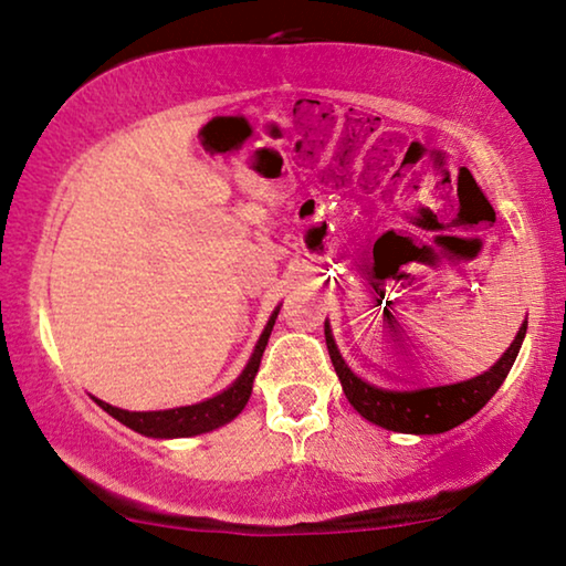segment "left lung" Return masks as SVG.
Returning <instances> with one entry per match:
<instances>
[{
    "mask_svg": "<svg viewBox=\"0 0 566 566\" xmlns=\"http://www.w3.org/2000/svg\"><path fill=\"white\" fill-rule=\"evenodd\" d=\"M526 334V322H522L514 342L506 352L496 359L490 369L482 371L472 379L457 381V385L442 387H421V389H385L369 385L367 379L354 375L349 364L337 349V342L332 337L329 322H324V337H327V349L334 364V371L342 381L344 395L349 405L359 415L399 434H442L472 419L486 401H490L502 381L510 375L512 364L520 354V347Z\"/></svg>",
    "mask_w": 566,
    "mask_h": 566,
    "instance_id": "obj_1",
    "label": "left lung"
}]
</instances>
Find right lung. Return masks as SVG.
<instances>
[{"mask_svg":"<svg viewBox=\"0 0 566 566\" xmlns=\"http://www.w3.org/2000/svg\"><path fill=\"white\" fill-rule=\"evenodd\" d=\"M282 306V304H280ZM280 306H274L270 322L262 332L260 342L249 357L247 367L242 369L232 385H229L224 391L209 397L205 401H197V405L189 407H175V409H159V411H129V409H119L112 407L107 401H102L97 397H92L97 405L112 415L117 421H122L124 427L134 429V432L151 437V439H177V437H197L205 432H212V429H219L232 421L239 411L247 407L249 397H252V385L256 377V369H260L262 354L266 342H270L272 327L276 322V314H280Z\"/></svg>","mask_w":566,"mask_h":566,"instance_id":"1","label":"right lung"}]
</instances>
